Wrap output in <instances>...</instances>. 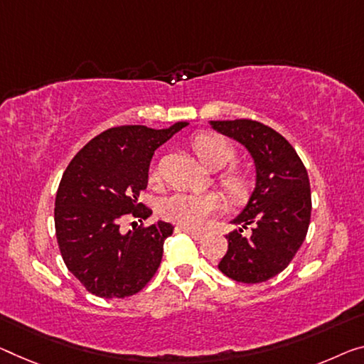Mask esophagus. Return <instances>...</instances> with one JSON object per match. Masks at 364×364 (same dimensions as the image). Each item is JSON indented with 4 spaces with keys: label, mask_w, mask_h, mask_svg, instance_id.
<instances>
[{
    "label": "esophagus",
    "mask_w": 364,
    "mask_h": 364,
    "mask_svg": "<svg viewBox=\"0 0 364 364\" xmlns=\"http://www.w3.org/2000/svg\"><path fill=\"white\" fill-rule=\"evenodd\" d=\"M177 231H181V232H186V234H188L190 237L192 239H195V240H200L201 237H203V234L201 232H198V231H193V229H186V228H178Z\"/></svg>",
    "instance_id": "34e87169"
}]
</instances>
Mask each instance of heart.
Wrapping results in <instances>:
<instances>
[{
    "instance_id": "heart-1",
    "label": "heart",
    "mask_w": 364,
    "mask_h": 364,
    "mask_svg": "<svg viewBox=\"0 0 364 364\" xmlns=\"http://www.w3.org/2000/svg\"><path fill=\"white\" fill-rule=\"evenodd\" d=\"M193 151L201 164L210 171H220L234 163L236 149L228 139L216 135H198L193 139ZM158 178V172H151V181ZM220 186L232 201H242L249 195V177L244 171L229 167L223 171ZM159 215L186 229H203L210 218L221 210V200L215 193L176 192L159 201Z\"/></svg>"
}]
</instances>
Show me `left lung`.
<instances>
[{
	"label": "left lung",
	"instance_id": "1",
	"mask_svg": "<svg viewBox=\"0 0 364 364\" xmlns=\"http://www.w3.org/2000/svg\"><path fill=\"white\" fill-rule=\"evenodd\" d=\"M211 127L252 154L257 182L247 206L229 232L218 268L234 282L262 283L282 273L304 242L311 221V186L294 148L278 132L250 119L213 120ZM251 226L249 237L242 235Z\"/></svg>",
	"mask_w": 364,
	"mask_h": 364
}]
</instances>
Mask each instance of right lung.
<instances>
[{
    "label": "right lung",
    "mask_w": 364,
    "mask_h": 364,
    "mask_svg": "<svg viewBox=\"0 0 364 364\" xmlns=\"http://www.w3.org/2000/svg\"><path fill=\"white\" fill-rule=\"evenodd\" d=\"M109 128L80 149L61 177L55 198V232L68 270L99 298H127L146 287L161 265L169 223L120 232L127 216L153 213L138 201L148 186L154 151L186 127Z\"/></svg>",
    "instance_id": "1"
}]
</instances>
